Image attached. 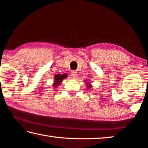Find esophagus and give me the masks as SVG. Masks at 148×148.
<instances>
[{
    "label": "esophagus",
    "mask_w": 148,
    "mask_h": 148,
    "mask_svg": "<svg viewBox=\"0 0 148 148\" xmlns=\"http://www.w3.org/2000/svg\"><path fill=\"white\" fill-rule=\"evenodd\" d=\"M71 76L72 77V78H74V79H76L77 78V76H78V74H77L76 71H72L71 72Z\"/></svg>",
    "instance_id": "1"
}]
</instances>
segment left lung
<instances>
[{
    "label": "left lung",
    "mask_w": 148,
    "mask_h": 148,
    "mask_svg": "<svg viewBox=\"0 0 148 148\" xmlns=\"http://www.w3.org/2000/svg\"><path fill=\"white\" fill-rule=\"evenodd\" d=\"M86 84H87V88L88 89H90V88H91V84H90V82H86Z\"/></svg>",
    "instance_id": "8db88e82"
}]
</instances>
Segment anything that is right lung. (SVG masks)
Instances as JSON below:
<instances>
[{"label": "right lung", "mask_w": 148, "mask_h": 148, "mask_svg": "<svg viewBox=\"0 0 148 148\" xmlns=\"http://www.w3.org/2000/svg\"><path fill=\"white\" fill-rule=\"evenodd\" d=\"M68 76L66 74H57V75L55 76V81H54L53 83V86L55 88H57V87L58 86V85L62 82V81L63 79H65Z\"/></svg>", "instance_id": "1"}]
</instances>
